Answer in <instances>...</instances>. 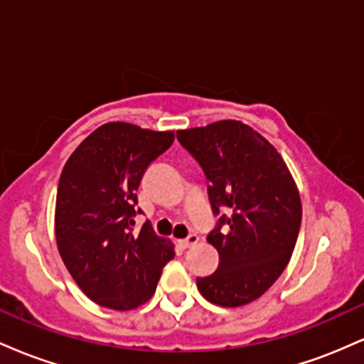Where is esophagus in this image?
<instances>
[{"label": "esophagus", "mask_w": 364, "mask_h": 364, "mask_svg": "<svg viewBox=\"0 0 364 364\" xmlns=\"http://www.w3.org/2000/svg\"><path fill=\"white\" fill-rule=\"evenodd\" d=\"M200 241V237L196 236V235H190L186 237V240H183V241H179V245L183 246V248H193V246L198 243Z\"/></svg>", "instance_id": "obj_1"}]
</instances>
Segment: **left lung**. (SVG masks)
<instances>
[{"label":"left lung","mask_w":364,"mask_h":364,"mask_svg":"<svg viewBox=\"0 0 364 364\" xmlns=\"http://www.w3.org/2000/svg\"><path fill=\"white\" fill-rule=\"evenodd\" d=\"M176 136L205 173L214 214L231 212L207 236L219 267L196 279V287L219 306L252 303L289 263L303 214L298 186L274 145L241 121L179 129Z\"/></svg>","instance_id":"1"}]
</instances>
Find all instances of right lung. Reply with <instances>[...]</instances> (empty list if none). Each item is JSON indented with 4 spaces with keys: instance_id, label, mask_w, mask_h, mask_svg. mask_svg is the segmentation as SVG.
<instances>
[{
    "instance_id": "1",
    "label": "right lung",
    "mask_w": 364,
    "mask_h": 364,
    "mask_svg": "<svg viewBox=\"0 0 364 364\" xmlns=\"http://www.w3.org/2000/svg\"><path fill=\"white\" fill-rule=\"evenodd\" d=\"M173 141V132L106 123L75 149L61 171L54 212L58 250L73 281L101 306L128 311L147 303L162 267L174 258V245L159 237L150 223L133 231L141 176Z\"/></svg>"
}]
</instances>
